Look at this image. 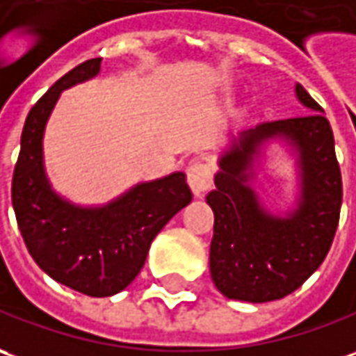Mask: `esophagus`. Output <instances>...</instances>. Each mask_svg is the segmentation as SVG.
I'll list each match as a JSON object with an SVG mask.
<instances>
[{
	"instance_id": "esophagus-1",
	"label": "esophagus",
	"mask_w": 356,
	"mask_h": 356,
	"mask_svg": "<svg viewBox=\"0 0 356 356\" xmlns=\"http://www.w3.org/2000/svg\"><path fill=\"white\" fill-rule=\"evenodd\" d=\"M187 183L195 197H202L212 183V171L202 161H193L187 169Z\"/></svg>"
}]
</instances>
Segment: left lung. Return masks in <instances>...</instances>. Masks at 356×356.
Masks as SVG:
<instances>
[{
	"instance_id": "obj_1",
	"label": "left lung",
	"mask_w": 356,
	"mask_h": 356,
	"mask_svg": "<svg viewBox=\"0 0 356 356\" xmlns=\"http://www.w3.org/2000/svg\"><path fill=\"white\" fill-rule=\"evenodd\" d=\"M294 91L310 115L245 128L218 158L216 188L207 195L214 212L210 275L226 298L263 304L294 292L323 263L339 224L343 187L330 120L300 83ZM270 141L297 158L300 191L286 215L265 209L250 187Z\"/></svg>"
}]
</instances>
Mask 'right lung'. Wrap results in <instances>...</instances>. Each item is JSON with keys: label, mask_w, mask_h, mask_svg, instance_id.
<instances>
[{"label": "right lung", "mask_w": 356, "mask_h": 356, "mask_svg": "<svg viewBox=\"0 0 356 356\" xmlns=\"http://www.w3.org/2000/svg\"><path fill=\"white\" fill-rule=\"evenodd\" d=\"M101 58L87 60L38 99L21 134L11 200L26 249L48 277L93 298L113 296L136 279L154 238L193 200L183 171L138 183L103 207L58 195L44 168L46 122L64 89L93 79Z\"/></svg>", "instance_id": "1"}]
</instances>
